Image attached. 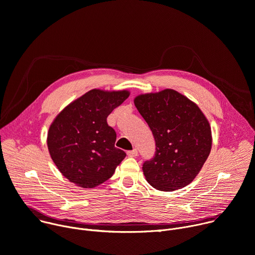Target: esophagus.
<instances>
[{
    "mask_svg": "<svg viewBox=\"0 0 255 255\" xmlns=\"http://www.w3.org/2000/svg\"><path fill=\"white\" fill-rule=\"evenodd\" d=\"M127 155H128L129 157H136V156L138 155V151H137V149H133V150H131V151H128V152H127Z\"/></svg>",
    "mask_w": 255,
    "mask_h": 255,
    "instance_id": "1",
    "label": "esophagus"
}]
</instances>
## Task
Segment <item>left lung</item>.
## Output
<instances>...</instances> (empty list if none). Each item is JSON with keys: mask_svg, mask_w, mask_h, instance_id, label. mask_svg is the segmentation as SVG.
Returning <instances> with one entry per match:
<instances>
[{"mask_svg": "<svg viewBox=\"0 0 255 255\" xmlns=\"http://www.w3.org/2000/svg\"><path fill=\"white\" fill-rule=\"evenodd\" d=\"M134 104L156 143L155 156L142 167L147 182L161 191L181 189L191 183L212 146L211 127L203 112L173 89L140 94Z\"/></svg>", "mask_w": 255, "mask_h": 255, "instance_id": "left-lung-1", "label": "left lung"}]
</instances>
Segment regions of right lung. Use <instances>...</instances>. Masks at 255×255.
Masks as SVG:
<instances>
[{"instance_id": "right-lung-1", "label": "right lung", "mask_w": 255, "mask_h": 255, "mask_svg": "<svg viewBox=\"0 0 255 255\" xmlns=\"http://www.w3.org/2000/svg\"><path fill=\"white\" fill-rule=\"evenodd\" d=\"M130 95L127 90L93 89L66 106L50 125L47 145L59 171L82 188L108 180L126 153L115 147L108 115Z\"/></svg>"}]
</instances>
